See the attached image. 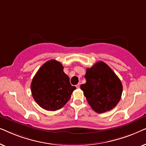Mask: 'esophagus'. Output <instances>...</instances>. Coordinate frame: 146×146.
<instances>
[{"label":"esophagus","instance_id":"1","mask_svg":"<svg viewBox=\"0 0 146 146\" xmlns=\"http://www.w3.org/2000/svg\"><path fill=\"white\" fill-rule=\"evenodd\" d=\"M76 86L77 88H80V84H78Z\"/></svg>","mask_w":146,"mask_h":146}]
</instances>
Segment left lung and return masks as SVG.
Wrapping results in <instances>:
<instances>
[{
    "mask_svg": "<svg viewBox=\"0 0 146 146\" xmlns=\"http://www.w3.org/2000/svg\"><path fill=\"white\" fill-rule=\"evenodd\" d=\"M86 82L80 86L88 102L97 113L113 109L120 100L123 87L120 80L102 61L86 69Z\"/></svg>",
    "mask_w": 146,
    "mask_h": 146,
    "instance_id": "1",
    "label": "left lung"
}]
</instances>
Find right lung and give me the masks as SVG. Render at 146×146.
Returning a JSON list of instances; mask_svg holds the SVG:
<instances>
[{"mask_svg":"<svg viewBox=\"0 0 146 146\" xmlns=\"http://www.w3.org/2000/svg\"><path fill=\"white\" fill-rule=\"evenodd\" d=\"M63 69L60 62L50 60L40 68L33 78L31 86L32 95L36 102L46 110L62 108L76 88L70 84L69 77Z\"/></svg>","mask_w":146,"mask_h":146,"instance_id":"add662e5","label":"right lung"}]
</instances>
